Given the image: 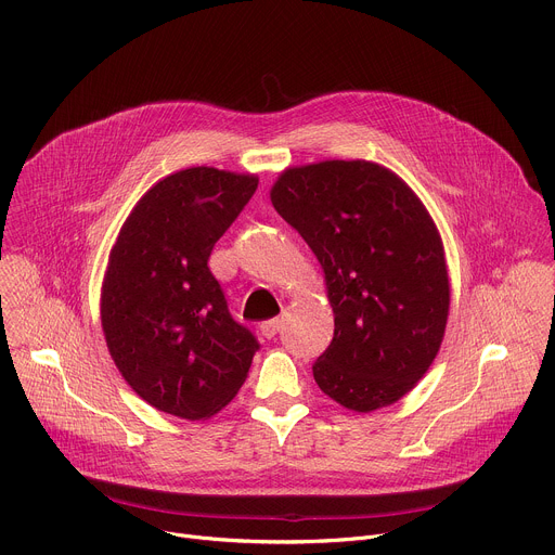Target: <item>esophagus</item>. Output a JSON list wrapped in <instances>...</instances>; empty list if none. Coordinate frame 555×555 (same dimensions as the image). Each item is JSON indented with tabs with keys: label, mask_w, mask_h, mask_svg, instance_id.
Here are the masks:
<instances>
[{
	"label": "esophagus",
	"mask_w": 555,
	"mask_h": 555,
	"mask_svg": "<svg viewBox=\"0 0 555 555\" xmlns=\"http://www.w3.org/2000/svg\"><path fill=\"white\" fill-rule=\"evenodd\" d=\"M259 330H261V334H263L266 338H274V336L281 332V321H279V319L263 321V323L259 325Z\"/></svg>",
	"instance_id": "esophagus-1"
}]
</instances>
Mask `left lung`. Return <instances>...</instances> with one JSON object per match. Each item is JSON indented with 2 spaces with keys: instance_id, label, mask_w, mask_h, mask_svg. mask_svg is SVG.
<instances>
[{
  "instance_id": "8db88e82",
  "label": "left lung",
  "mask_w": 555,
  "mask_h": 555,
  "mask_svg": "<svg viewBox=\"0 0 555 555\" xmlns=\"http://www.w3.org/2000/svg\"><path fill=\"white\" fill-rule=\"evenodd\" d=\"M270 199L325 272L334 338L311 366L315 384L356 413L395 404L433 364L448 323L443 244L426 206L366 160L287 169Z\"/></svg>"
}]
</instances>
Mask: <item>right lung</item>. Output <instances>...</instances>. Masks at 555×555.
<instances>
[{"instance_id": "obj_1", "label": "right lung", "mask_w": 555, "mask_h": 555, "mask_svg": "<svg viewBox=\"0 0 555 555\" xmlns=\"http://www.w3.org/2000/svg\"><path fill=\"white\" fill-rule=\"evenodd\" d=\"M257 184V176L184 169L153 184L120 228L101 323L125 382L157 411L206 420L248 377L259 343L230 315L208 259Z\"/></svg>"}]
</instances>
